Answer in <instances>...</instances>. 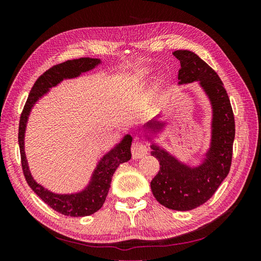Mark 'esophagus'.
I'll use <instances>...</instances> for the list:
<instances>
[{
  "instance_id": "esophagus-1",
  "label": "esophagus",
  "mask_w": 261,
  "mask_h": 261,
  "mask_svg": "<svg viewBox=\"0 0 261 261\" xmlns=\"http://www.w3.org/2000/svg\"><path fill=\"white\" fill-rule=\"evenodd\" d=\"M130 150H132L133 159H140V158H143L144 155L147 154L148 148H147V145L143 143V141L136 140L132 144Z\"/></svg>"
}]
</instances>
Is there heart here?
Masks as SVG:
<instances>
[{
    "label": "heart",
    "mask_w": 261,
    "mask_h": 261,
    "mask_svg": "<svg viewBox=\"0 0 261 261\" xmlns=\"http://www.w3.org/2000/svg\"><path fill=\"white\" fill-rule=\"evenodd\" d=\"M147 75H148V73H144L143 75H141V76H139V77H138V81H143L144 78H145Z\"/></svg>",
    "instance_id": "1"
}]
</instances>
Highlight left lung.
Instances as JSON below:
<instances>
[{
    "label": "left lung",
    "instance_id": "8db88e82",
    "mask_svg": "<svg viewBox=\"0 0 261 261\" xmlns=\"http://www.w3.org/2000/svg\"><path fill=\"white\" fill-rule=\"evenodd\" d=\"M173 55L180 62L178 84L199 82L213 111L210 149L199 167H187L165 150L151 145V155L160 163L159 172L150 183L153 196L164 207L187 211L209 200L230 172L235 121L227 92L215 70L192 51L177 50ZM163 126V122L153 120L146 127L159 130Z\"/></svg>",
    "mask_w": 261,
    "mask_h": 261
}]
</instances>
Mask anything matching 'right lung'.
<instances>
[{
  "label": "right lung",
  "mask_w": 261,
  "mask_h": 261,
  "mask_svg": "<svg viewBox=\"0 0 261 261\" xmlns=\"http://www.w3.org/2000/svg\"><path fill=\"white\" fill-rule=\"evenodd\" d=\"M100 62L101 61L99 59L82 58L66 61L45 70L31 88L20 115L18 144L20 149V160L23 176H25L30 188L49 207L68 217L90 216L103 206L115 170L121 163L130 160V145L133 138L130 135H126L120 144L102 158L93 172L89 185L83 192L70 195H59L51 193L48 189L39 185L30 174L25 155V148H23L26 124L31 108L34 107L39 98H41L44 93L48 92L51 87L57 86L60 82L66 80V78H74L80 76L82 73L88 72L96 65L100 64Z\"/></svg>",
  "instance_id": "add662e5"
}]
</instances>
